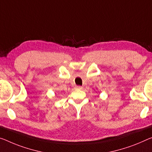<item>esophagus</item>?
I'll list each match as a JSON object with an SVG mask.
<instances>
[{
    "mask_svg": "<svg viewBox=\"0 0 152 152\" xmlns=\"http://www.w3.org/2000/svg\"><path fill=\"white\" fill-rule=\"evenodd\" d=\"M82 87H81V86H75V89L76 90H81L82 89Z\"/></svg>",
    "mask_w": 152,
    "mask_h": 152,
    "instance_id": "esophagus-1",
    "label": "esophagus"
}]
</instances>
